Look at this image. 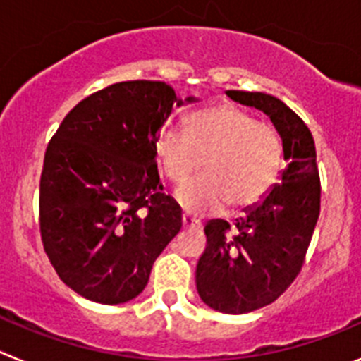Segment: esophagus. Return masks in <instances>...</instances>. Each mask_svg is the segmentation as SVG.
Instances as JSON below:
<instances>
[{"label": "esophagus", "instance_id": "obj_1", "mask_svg": "<svg viewBox=\"0 0 361 361\" xmlns=\"http://www.w3.org/2000/svg\"><path fill=\"white\" fill-rule=\"evenodd\" d=\"M183 226L184 228H200V220L190 213H183Z\"/></svg>", "mask_w": 361, "mask_h": 361}]
</instances>
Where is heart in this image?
Here are the masks:
<instances>
[{
    "label": "heart",
    "mask_w": 361,
    "mask_h": 361,
    "mask_svg": "<svg viewBox=\"0 0 361 361\" xmlns=\"http://www.w3.org/2000/svg\"><path fill=\"white\" fill-rule=\"evenodd\" d=\"M155 155L166 178L183 184L204 162L206 175L177 191L188 212H209L228 202L242 209L258 204L273 190L283 168L279 128L258 121L235 104L193 111L188 132L166 124L155 139Z\"/></svg>",
    "instance_id": "1"
}]
</instances>
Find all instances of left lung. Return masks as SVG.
<instances>
[{"label": "left lung", "mask_w": 361, "mask_h": 361, "mask_svg": "<svg viewBox=\"0 0 361 361\" xmlns=\"http://www.w3.org/2000/svg\"><path fill=\"white\" fill-rule=\"evenodd\" d=\"M226 94L269 116L282 135L288 161L282 183L245 209L235 229L226 220H212L204 228L208 242L197 264V291L215 311L242 314L269 305L295 282L320 215L322 190L307 124L273 95L242 90Z\"/></svg>", "instance_id": "8db88e82"}]
</instances>
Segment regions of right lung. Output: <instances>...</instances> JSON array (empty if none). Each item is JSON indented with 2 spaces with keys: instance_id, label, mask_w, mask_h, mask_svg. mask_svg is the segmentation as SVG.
<instances>
[{
  "instance_id": "1",
  "label": "right lung",
  "mask_w": 361,
  "mask_h": 361,
  "mask_svg": "<svg viewBox=\"0 0 361 361\" xmlns=\"http://www.w3.org/2000/svg\"><path fill=\"white\" fill-rule=\"evenodd\" d=\"M180 104L162 81L116 82L75 104L47 146L41 242L59 279L92 302L123 304L142 293L183 228L155 155L161 126Z\"/></svg>"
}]
</instances>
